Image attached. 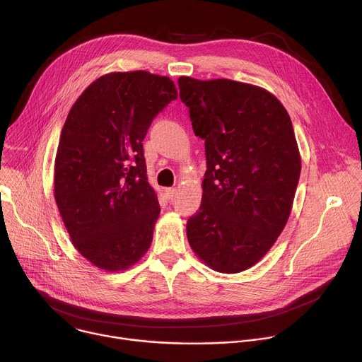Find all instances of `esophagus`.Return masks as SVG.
Wrapping results in <instances>:
<instances>
[{
    "label": "esophagus",
    "instance_id": "34e87169",
    "mask_svg": "<svg viewBox=\"0 0 362 362\" xmlns=\"http://www.w3.org/2000/svg\"><path fill=\"white\" fill-rule=\"evenodd\" d=\"M175 194H177V188H167L165 189V195H167L168 199H173L175 197Z\"/></svg>",
    "mask_w": 362,
    "mask_h": 362
}]
</instances>
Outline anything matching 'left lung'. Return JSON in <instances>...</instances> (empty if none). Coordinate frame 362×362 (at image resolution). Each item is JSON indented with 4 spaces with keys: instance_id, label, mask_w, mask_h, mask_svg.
Instances as JSON below:
<instances>
[{
    "instance_id": "left-lung-1",
    "label": "left lung",
    "mask_w": 362,
    "mask_h": 362,
    "mask_svg": "<svg viewBox=\"0 0 362 362\" xmlns=\"http://www.w3.org/2000/svg\"><path fill=\"white\" fill-rule=\"evenodd\" d=\"M178 86L207 159L188 243L216 272L247 270L270 250L292 211L300 153L291 116L255 85L181 76Z\"/></svg>"
}]
</instances>
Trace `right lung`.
<instances>
[{
  "mask_svg": "<svg viewBox=\"0 0 362 362\" xmlns=\"http://www.w3.org/2000/svg\"><path fill=\"white\" fill-rule=\"evenodd\" d=\"M178 98L167 76L112 71L71 106L54 160V199L77 252L105 272L132 267L148 252L160 209L142 141Z\"/></svg>",
  "mask_w": 362,
  "mask_h": 362,
  "instance_id": "add662e5",
  "label": "right lung"
}]
</instances>
